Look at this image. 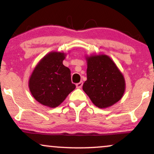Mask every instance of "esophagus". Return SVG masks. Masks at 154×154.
Listing matches in <instances>:
<instances>
[{"label": "esophagus", "mask_w": 154, "mask_h": 154, "mask_svg": "<svg viewBox=\"0 0 154 154\" xmlns=\"http://www.w3.org/2000/svg\"><path fill=\"white\" fill-rule=\"evenodd\" d=\"M82 85H83V82L81 81V82H79V83H77V84H76V86H77V88H82Z\"/></svg>", "instance_id": "obj_1"}]
</instances>
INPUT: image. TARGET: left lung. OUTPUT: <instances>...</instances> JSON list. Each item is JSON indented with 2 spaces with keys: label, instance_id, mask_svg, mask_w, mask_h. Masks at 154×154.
<instances>
[{
  "label": "left lung",
  "instance_id": "1",
  "mask_svg": "<svg viewBox=\"0 0 154 154\" xmlns=\"http://www.w3.org/2000/svg\"><path fill=\"white\" fill-rule=\"evenodd\" d=\"M87 80L82 86L95 106L106 109L123 97L126 83L123 74L114 61L106 54L85 56Z\"/></svg>",
  "mask_w": 154,
  "mask_h": 154
}]
</instances>
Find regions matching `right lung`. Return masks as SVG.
<instances>
[{
  "instance_id": "right-lung-1",
  "label": "right lung",
  "mask_w": 154,
  "mask_h": 154,
  "mask_svg": "<svg viewBox=\"0 0 154 154\" xmlns=\"http://www.w3.org/2000/svg\"><path fill=\"white\" fill-rule=\"evenodd\" d=\"M66 54L51 51L39 61L29 79V91L37 101L56 108L75 89L72 83L71 72L63 64Z\"/></svg>"
}]
</instances>
